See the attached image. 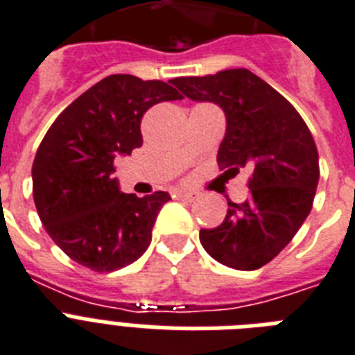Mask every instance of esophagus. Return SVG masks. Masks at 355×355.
<instances>
[{
	"label": "esophagus",
	"instance_id": "1",
	"mask_svg": "<svg viewBox=\"0 0 355 355\" xmlns=\"http://www.w3.org/2000/svg\"><path fill=\"white\" fill-rule=\"evenodd\" d=\"M175 197L182 198V200H187V202H193V200H197L198 193L193 191H175Z\"/></svg>",
	"mask_w": 355,
	"mask_h": 355
}]
</instances>
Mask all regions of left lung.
I'll return each instance as SVG.
<instances>
[{"instance_id": "obj_1", "label": "left lung", "mask_w": 355, "mask_h": 355, "mask_svg": "<svg viewBox=\"0 0 355 355\" xmlns=\"http://www.w3.org/2000/svg\"><path fill=\"white\" fill-rule=\"evenodd\" d=\"M195 102L217 103L226 135L217 160L252 171L246 202H227L223 224L200 230V244L224 266L257 270L277 257L312 209L319 155L312 132L286 98L248 69L171 80Z\"/></svg>"}]
</instances>
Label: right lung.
<instances>
[{"mask_svg":"<svg viewBox=\"0 0 355 355\" xmlns=\"http://www.w3.org/2000/svg\"><path fill=\"white\" fill-rule=\"evenodd\" d=\"M160 80L111 74L54 120L33 164L37 215L69 257L93 272H112L142 257L169 193H122L114 158L142 146L140 122L155 103L180 100Z\"/></svg>","mask_w":355,"mask_h":355,"instance_id":"right-lung-1","label":"right lung"}]
</instances>
